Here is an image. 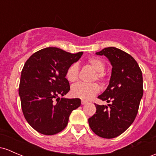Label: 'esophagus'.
I'll use <instances>...</instances> for the list:
<instances>
[{"instance_id": "34e87169", "label": "esophagus", "mask_w": 156, "mask_h": 156, "mask_svg": "<svg viewBox=\"0 0 156 156\" xmlns=\"http://www.w3.org/2000/svg\"><path fill=\"white\" fill-rule=\"evenodd\" d=\"M87 103V101H84V100H81V105H86Z\"/></svg>"}]
</instances>
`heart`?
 Segmentation results:
<instances>
[{
    "mask_svg": "<svg viewBox=\"0 0 156 156\" xmlns=\"http://www.w3.org/2000/svg\"><path fill=\"white\" fill-rule=\"evenodd\" d=\"M87 65L96 72L94 80H103L105 77L104 71L105 69V64L99 57H90L87 60ZM79 69L77 63H73L69 66L66 73V77L70 82H75L78 79ZM99 86L96 83H78L73 85L71 89L72 95L75 98L83 100L92 99L96 94L99 92Z\"/></svg>",
    "mask_w": 156,
    "mask_h": 156,
    "instance_id": "heart-1",
    "label": "heart"
}]
</instances>
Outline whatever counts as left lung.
Returning a JSON list of instances; mask_svg holds the SVG:
<instances>
[{
  "label": "left lung",
  "instance_id": "8db88e82",
  "mask_svg": "<svg viewBox=\"0 0 156 156\" xmlns=\"http://www.w3.org/2000/svg\"><path fill=\"white\" fill-rule=\"evenodd\" d=\"M112 66L107 89L98 98L107 105L95 104L96 114L88 119L93 132L104 138L120 135L132 124L143 96V76L136 60L120 49L108 47L96 52Z\"/></svg>",
  "mask_w": 156,
  "mask_h": 156
}]
</instances>
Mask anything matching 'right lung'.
Returning a JSON list of instances; mask_svg holds the SVG:
<instances>
[{"mask_svg":"<svg viewBox=\"0 0 156 156\" xmlns=\"http://www.w3.org/2000/svg\"><path fill=\"white\" fill-rule=\"evenodd\" d=\"M82 55L48 47L34 53L24 63L19 89L22 109L27 122L39 133L53 135L61 132L72 111L81 105L80 99L60 96L70 90L67 69Z\"/></svg>","mask_w":156,"mask_h":156,"instance_id":"1","label":"right lung"}]
</instances>
